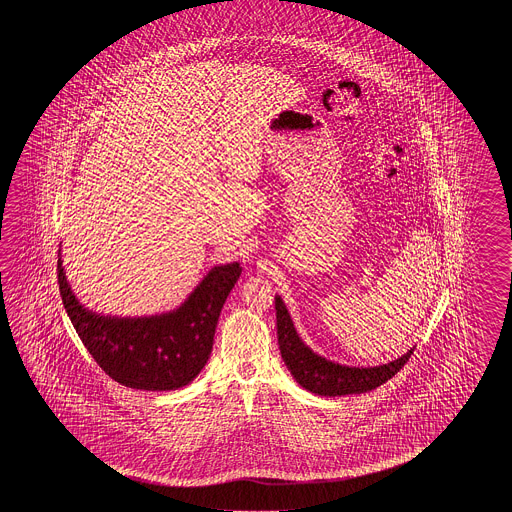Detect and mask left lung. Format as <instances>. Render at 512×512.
<instances>
[{
  "label": "left lung",
  "instance_id": "obj_1",
  "mask_svg": "<svg viewBox=\"0 0 512 512\" xmlns=\"http://www.w3.org/2000/svg\"><path fill=\"white\" fill-rule=\"evenodd\" d=\"M274 300H276L274 304H276L278 344H280L283 362L296 382L307 392L324 395V397L371 392L384 382L390 381L414 353V349H408L403 357L392 360L388 364L373 366V368H355V366H342L337 362H331L316 355L313 349L305 346L294 329L293 320L282 298L276 296Z\"/></svg>",
  "mask_w": 512,
  "mask_h": 512
}]
</instances>
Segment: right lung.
<instances>
[{
  "instance_id": "add662e5",
  "label": "right lung",
  "mask_w": 512,
  "mask_h": 512,
  "mask_svg": "<svg viewBox=\"0 0 512 512\" xmlns=\"http://www.w3.org/2000/svg\"><path fill=\"white\" fill-rule=\"evenodd\" d=\"M240 274L238 261L219 265L175 311L119 318L98 315L80 304L58 258L60 296L91 357L113 381L148 392L183 388L205 368L221 307Z\"/></svg>"
}]
</instances>
